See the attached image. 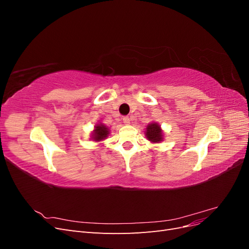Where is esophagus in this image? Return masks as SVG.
Returning a JSON list of instances; mask_svg holds the SVG:
<instances>
[{"mask_svg":"<svg viewBox=\"0 0 249 249\" xmlns=\"http://www.w3.org/2000/svg\"><path fill=\"white\" fill-rule=\"evenodd\" d=\"M123 120H124V124H130L131 119H130L129 116H124V117L123 118Z\"/></svg>","mask_w":249,"mask_h":249,"instance_id":"esophagus-1","label":"esophagus"}]
</instances>
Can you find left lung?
Returning a JSON list of instances; mask_svg holds the SVG:
<instances>
[{
  "label": "left lung",
  "mask_w": 249,
  "mask_h": 249,
  "mask_svg": "<svg viewBox=\"0 0 249 249\" xmlns=\"http://www.w3.org/2000/svg\"><path fill=\"white\" fill-rule=\"evenodd\" d=\"M145 136L146 138L154 143L161 142L163 140V131L161 130V126L159 124L152 123L146 126L145 131Z\"/></svg>",
  "instance_id": "obj_1"
}]
</instances>
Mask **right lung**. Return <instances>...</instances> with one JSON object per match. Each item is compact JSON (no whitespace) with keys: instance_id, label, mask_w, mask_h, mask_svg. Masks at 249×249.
<instances>
[{"instance_id":"1","label":"right lung","mask_w":249,"mask_h":249,"mask_svg":"<svg viewBox=\"0 0 249 249\" xmlns=\"http://www.w3.org/2000/svg\"><path fill=\"white\" fill-rule=\"evenodd\" d=\"M109 135V129L106 126L104 125L103 124H96L94 126V130L92 132L91 135V139L94 141H102L104 139H106Z\"/></svg>"}]
</instances>
